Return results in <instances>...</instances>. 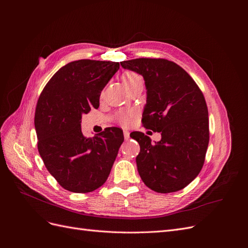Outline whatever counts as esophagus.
<instances>
[{
	"instance_id": "34e87169",
	"label": "esophagus",
	"mask_w": 248,
	"mask_h": 248,
	"mask_svg": "<svg viewBox=\"0 0 248 248\" xmlns=\"http://www.w3.org/2000/svg\"><path fill=\"white\" fill-rule=\"evenodd\" d=\"M124 137L125 140H128L129 139V133L127 131H124Z\"/></svg>"
}]
</instances>
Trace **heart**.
Masks as SVG:
<instances>
[{"label":"heart","instance_id":"heart-1","mask_svg":"<svg viewBox=\"0 0 248 248\" xmlns=\"http://www.w3.org/2000/svg\"><path fill=\"white\" fill-rule=\"evenodd\" d=\"M122 80L124 83V85L128 88V90H132L135 87L138 86H144V78L141 77L137 72L134 71H126L123 74ZM134 112L128 111V112H122L119 115V122L123 125H128L132 123V120L134 117Z\"/></svg>","mask_w":248,"mask_h":248}]
</instances>
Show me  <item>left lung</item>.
I'll list each match as a JSON object with an SVG mask.
<instances>
[{
    "mask_svg": "<svg viewBox=\"0 0 248 248\" xmlns=\"http://www.w3.org/2000/svg\"><path fill=\"white\" fill-rule=\"evenodd\" d=\"M121 65L144 77L147 104L142 125L162 136L154 145L145 134L133 135L140 148L136 159L139 174L155 192L182 190L200 173L209 142L208 108L202 91L173 61L138 58Z\"/></svg>",
    "mask_w": 248,
    "mask_h": 248,
    "instance_id": "1",
    "label": "left lung"
}]
</instances>
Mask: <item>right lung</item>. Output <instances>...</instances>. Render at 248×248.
I'll use <instances>...</instances> for the list:
<instances>
[{
    "instance_id": "1",
    "label": "right lung",
    "mask_w": 248,
    "mask_h": 248,
    "mask_svg": "<svg viewBox=\"0 0 248 248\" xmlns=\"http://www.w3.org/2000/svg\"><path fill=\"white\" fill-rule=\"evenodd\" d=\"M119 68L112 61L70 62L39 96L34 120L38 151L49 173L70 192H93L106 183L124 141L121 128L86 138L80 126L82 114L98 108L101 90Z\"/></svg>"
}]
</instances>
